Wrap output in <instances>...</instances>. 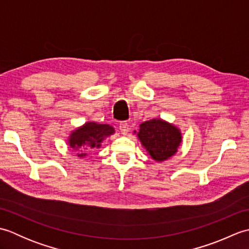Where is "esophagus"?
<instances>
[{"label":"esophagus","instance_id":"esophagus-1","mask_svg":"<svg viewBox=\"0 0 249 249\" xmlns=\"http://www.w3.org/2000/svg\"><path fill=\"white\" fill-rule=\"evenodd\" d=\"M120 130L123 135H127L129 131V125L126 122H121L120 123Z\"/></svg>","mask_w":249,"mask_h":249}]
</instances>
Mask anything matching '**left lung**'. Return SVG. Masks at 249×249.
<instances>
[{
  "label": "left lung",
  "mask_w": 249,
  "mask_h": 249,
  "mask_svg": "<svg viewBox=\"0 0 249 249\" xmlns=\"http://www.w3.org/2000/svg\"><path fill=\"white\" fill-rule=\"evenodd\" d=\"M138 139L156 161L167 160L178 152L182 134L173 124L161 119H153L140 124Z\"/></svg>",
  "instance_id": "1"
}]
</instances>
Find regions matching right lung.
Returning <instances> with one entry per match:
<instances>
[{"label": "right lung", "instance_id": "add662e5", "mask_svg": "<svg viewBox=\"0 0 249 249\" xmlns=\"http://www.w3.org/2000/svg\"><path fill=\"white\" fill-rule=\"evenodd\" d=\"M114 134V128L108 124H98L88 122L81 127H78L71 134L68 143L73 150L78 151V157H84L88 152L100 147V143L106 137Z\"/></svg>", "mask_w": 249, "mask_h": 249}]
</instances>
